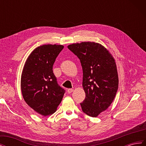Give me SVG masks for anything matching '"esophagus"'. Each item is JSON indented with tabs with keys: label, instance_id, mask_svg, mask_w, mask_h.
I'll return each mask as SVG.
<instances>
[{
	"label": "esophagus",
	"instance_id": "1",
	"mask_svg": "<svg viewBox=\"0 0 146 146\" xmlns=\"http://www.w3.org/2000/svg\"><path fill=\"white\" fill-rule=\"evenodd\" d=\"M73 91H74L73 89H68L67 91H68V92L69 94H70V93H71V92H72Z\"/></svg>",
	"mask_w": 146,
	"mask_h": 146
}]
</instances>
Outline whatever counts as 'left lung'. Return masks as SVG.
Returning a JSON list of instances; mask_svg holds the SVG:
<instances>
[{"label":"left lung","mask_w":146,"mask_h":146,"mask_svg":"<svg viewBox=\"0 0 146 146\" xmlns=\"http://www.w3.org/2000/svg\"><path fill=\"white\" fill-rule=\"evenodd\" d=\"M68 48L77 55L82 67L86 94L80 103L82 111L97 117L110 107L116 94L119 79L115 60L107 48L94 42L75 43Z\"/></svg>","instance_id":"1"}]
</instances>
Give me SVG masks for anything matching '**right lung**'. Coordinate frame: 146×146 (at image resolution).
<instances>
[{
  "instance_id": "add662e5",
  "label": "right lung",
  "mask_w": 146,
  "mask_h": 146,
  "mask_svg": "<svg viewBox=\"0 0 146 146\" xmlns=\"http://www.w3.org/2000/svg\"><path fill=\"white\" fill-rule=\"evenodd\" d=\"M64 46L42 45L31 53L22 72L21 86L25 102L42 116L56 111L65 90L56 81L53 65Z\"/></svg>"
}]
</instances>
